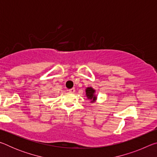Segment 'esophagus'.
Segmentation results:
<instances>
[{"label": "esophagus", "mask_w": 157, "mask_h": 157, "mask_svg": "<svg viewBox=\"0 0 157 157\" xmlns=\"http://www.w3.org/2000/svg\"><path fill=\"white\" fill-rule=\"evenodd\" d=\"M68 91L70 92V93H74V92L75 91V88L71 89H69V90H68Z\"/></svg>", "instance_id": "1"}]
</instances>
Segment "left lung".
I'll return each mask as SVG.
<instances>
[{"label":"left lung","mask_w":157,"mask_h":157,"mask_svg":"<svg viewBox=\"0 0 157 157\" xmlns=\"http://www.w3.org/2000/svg\"><path fill=\"white\" fill-rule=\"evenodd\" d=\"M86 95L88 99L91 100V102H94L96 100V96L95 95V90L92 87H88L86 89Z\"/></svg>","instance_id":"obj_1"}]
</instances>
